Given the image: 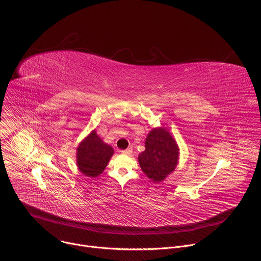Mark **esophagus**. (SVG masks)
<instances>
[{"label":"esophagus","mask_w":261,"mask_h":261,"mask_svg":"<svg viewBox=\"0 0 261 261\" xmlns=\"http://www.w3.org/2000/svg\"><path fill=\"white\" fill-rule=\"evenodd\" d=\"M122 153H123V154H126V155H130V154L132 153V148H131V147H128V148H126V150L122 151Z\"/></svg>","instance_id":"obj_1"}]
</instances>
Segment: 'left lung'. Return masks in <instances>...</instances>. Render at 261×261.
<instances>
[{"instance_id": "1", "label": "left lung", "mask_w": 261, "mask_h": 261, "mask_svg": "<svg viewBox=\"0 0 261 261\" xmlns=\"http://www.w3.org/2000/svg\"><path fill=\"white\" fill-rule=\"evenodd\" d=\"M178 146L165 128H154L145 138V150L139 154L141 170L152 181L160 182L176 167Z\"/></svg>"}]
</instances>
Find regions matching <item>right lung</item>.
Listing matches in <instances>:
<instances>
[{"label": "right lung", "instance_id": "obj_1", "mask_svg": "<svg viewBox=\"0 0 261 261\" xmlns=\"http://www.w3.org/2000/svg\"><path fill=\"white\" fill-rule=\"evenodd\" d=\"M113 155L114 148L103 142L94 130L80 143L77 147V167L85 175L96 177L103 172Z\"/></svg>", "mask_w": 261, "mask_h": 261}]
</instances>
